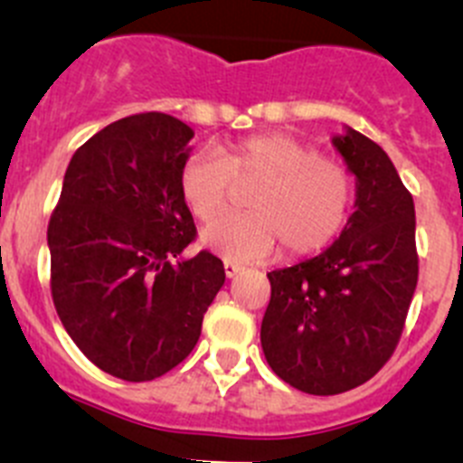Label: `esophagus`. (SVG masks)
<instances>
[{
  "label": "esophagus",
  "mask_w": 463,
  "mask_h": 463,
  "mask_svg": "<svg viewBox=\"0 0 463 463\" xmlns=\"http://www.w3.org/2000/svg\"><path fill=\"white\" fill-rule=\"evenodd\" d=\"M223 271H226L228 278H235L237 273H241V267L235 262H223Z\"/></svg>",
  "instance_id": "esophagus-1"
}]
</instances>
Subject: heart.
<instances>
[{
    "mask_svg": "<svg viewBox=\"0 0 463 463\" xmlns=\"http://www.w3.org/2000/svg\"><path fill=\"white\" fill-rule=\"evenodd\" d=\"M231 181H255L241 199L246 213L223 214L201 231V244L228 262L267 258L276 240L289 255L326 249L344 228L355 194L341 165L282 133L241 137L219 156H190L178 185L192 214L208 222L226 203Z\"/></svg>",
    "mask_w": 463,
    "mask_h": 463,
    "instance_id": "obj_1",
    "label": "heart"
}]
</instances>
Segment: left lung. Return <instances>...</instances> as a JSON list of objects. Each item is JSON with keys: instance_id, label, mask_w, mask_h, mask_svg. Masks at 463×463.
Wrapping results in <instances>:
<instances>
[{"instance_id": "8db88e82", "label": "left lung", "mask_w": 463, "mask_h": 463, "mask_svg": "<svg viewBox=\"0 0 463 463\" xmlns=\"http://www.w3.org/2000/svg\"><path fill=\"white\" fill-rule=\"evenodd\" d=\"M332 146L355 176V213L317 258L267 273L260 330L273 373L312 396L360 387L387 364L419 280L414 199L392 158L351 127Z\"/></svg>"}]
</instances>
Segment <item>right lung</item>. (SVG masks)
<instances>
[{
    "instance_id": "right-lung-1",
    "label": "right lung",
    "mask_w": 463,
    "mask_h": 463,
    "mask_svg": "<svg viewBox=\"0 0 463 463\" xmlns=\"http://www.w3.org/2000/svg\"><path fill=\"white\" fill-rule=\"evenodd\" d=\"M192 137L165 112L108 124L71 156L49 222L58 317L92 364L128 383L190 355L226 280L208 250L181 255L196 235L178 185Z\"/></svg>"
}]
</instances>
